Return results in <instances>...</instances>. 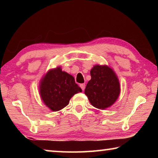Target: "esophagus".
Listing matches in <instances>:
<instances>
[{"label": "esophagus", "instance_id": "obj_1", "mask_svg": "<svg viewBox=\"0 0 158 158\" xmlns=\"http://www.w3.org/2000/svg\"><path fill=\"white\" fill-rule=\"evenodd\" d=\"M80 87H81V89H82L83 91H84V89H85V84H80Z\"/></svg>", "mask_w": 158, "mask_h": 158}]
</instances>
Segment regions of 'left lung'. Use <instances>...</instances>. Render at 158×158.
I'll return each instance as SVG.
<instances>
[{"label":"left lung","mask_w":158,"mask_h":158,"mask_svg":"<svg viewBox=\"0 0 158 158\" xmlns=\"http://www.w3.org/2000/svg\"><path fill=\"white\" fill-rule=\"evenodd\" d=\"M91 79L84 93L95 108L105 109L114 105L121 92L116 73L107 65H96L90 70Z\"/></svg>","instance_id":"obj_1"}]
</instances>
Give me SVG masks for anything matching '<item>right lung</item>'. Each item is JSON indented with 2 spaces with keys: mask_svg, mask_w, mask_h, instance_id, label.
Segmentation results:
<instances>
[{
  "mask_svg": "<svg viewBox=\"0 0 158 158\" xmlns=\"http://www.w3.org/2000/svg\"><path fill=\"white\" fill-rule=\"evenodd\" d=\"M74 77L62 71L60 67L49 69L40 84V94L44 105L53 111H58L68 105L73 96L81 92Z\"/></svg>",
  "mask_w": 158,
  "mask_h": 158,
  "instance_id": "right-lung-1",
  "label": "right lung"
}]
</instances>
